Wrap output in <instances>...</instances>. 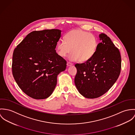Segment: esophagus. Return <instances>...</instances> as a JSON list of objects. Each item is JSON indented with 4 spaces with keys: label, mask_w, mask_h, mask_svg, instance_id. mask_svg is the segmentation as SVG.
<instances>
[{
    "label": "esophagus",
    "mask_w": 135,
    "mask_h": 135,
    "mask_svg": "<svg viewBox=\"0 0 135 135\" xmlns=\"http://www.w3.org/2000/svg\"><path fill=\"white\" fill-rule=\"evenodd\" d=\"M72 65V64L69 62H67V67H69V66H71Z\"/></svg>",
    "instance_id": "34e87169"
}]
</instances>
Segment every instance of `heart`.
I'll use <instances>...</instances> for the list:
<instances>
[{"label": "heart", "mask_w": 135, "mask_h": 135, "mask_svg": "<svg viewBox=\"0 0 135 135\" xmlns=\"http://www.w3.org/2000/svg\"><path fill=\"white\" fill-rule=\"evenodd\" d=\"M65 41H60L56 45V52L59 56L66 57L71 52L69 60L81 62L89 60L97 51L98 45L96 37L89 32L74 30L68 32L65 37Z\"/></svg>", "instance_id": "obj_1"}]
</instances>
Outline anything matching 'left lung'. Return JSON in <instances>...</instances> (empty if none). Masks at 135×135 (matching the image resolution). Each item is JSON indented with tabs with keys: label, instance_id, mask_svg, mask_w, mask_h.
Masks as SVG:
<instances>
[{
	"label": "left lung",
	"instance_id": "8db88e82",
	"mask_svg": "<svg viewBox=\"0 0 135 135\" xmlns=\"http://www.w3.org/2000/svg\"><path fill=\"white\" fill-rule=\"evenodd\" d=\"M98 44L94 55L89 60L75 67V78L79 92L87 98H98L105 93L117 81L121 69V57L119 49L105 34L99 35Z\"/></svg>",
	"mask_w": 135,
	"mask_h": 135
}]
</instances>
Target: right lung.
<instances>
[{
	"mask_svg": "<svg viewBox=\"0 0 135 135\" xmlns=\"http://www.w3.org/2000/svg\"><path fill=\"white\" fill-rule=\"evenodd\" d=\"M59 30L31 32L16 46L12 57V74L23 91L35 99L48 98L57 84V76L66 61L56 52Z\"/></svg>",
	"mask_w": 135,
	"mask_h": 135,
	"instance_id": "right-lung-1",
	"label": "right lung"
}]
</instances>
